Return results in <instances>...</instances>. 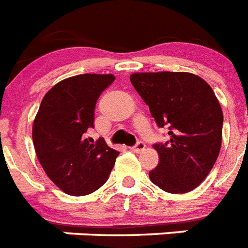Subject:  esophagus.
<instances>
[{"mask_svg": "<svg viewBox=\"0 0 248 248\" xmlns=\"http://www.w3.org/2000/svg\"><path fill=\"white\" fill-rule=\"evenodd\" d=\"M144 147H146V144H144L143 142H137L134 146L129 147V150H130V151H133V152H140V151H143Z\"/></svg>", "mask_w": 248, "mask_h": 248, "instance_id": "esophagus-1", "label": "esophagus"}]
</instances>
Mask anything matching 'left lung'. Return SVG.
I'll return each mask as SVG.
<instances>
[{"mask_svg":"<svg viewBox=\"0 0 248 248\" xmlns=\"http://www.w3.org/2000/svg\"><path fill=\"white\" fill-rule=\"evenodd\" d=\"M130 82L170 140L155 143L150 179L162 191L186 193L207 177L221 147L223 111L211 87L191 73H134Z\"/></svg>","mask_w":248,"mask_h":248,"instance_id":"left-lung-1","label":"left lung"}]
</instances>
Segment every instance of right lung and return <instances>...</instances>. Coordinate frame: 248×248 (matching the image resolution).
<instances>
[{
  "label": "right lung",
  "mask_w": 248,
  "mask_h": 248,
  "mask_svg": "<svg viewBox=\"0 0 248 248\" xmlns=\"http://www.w3.org/2000/svg\"><path fill=\"white\" fill-rule=\"evenodd\" d=\"M112 74H80L64 79L43 97L33 123L35 154L48 178L71 196L90 195L104 186L119 152L104 138L91 143L98 97Z\"/></svg>",
  "instance_id": "1"
}]
</instances>
